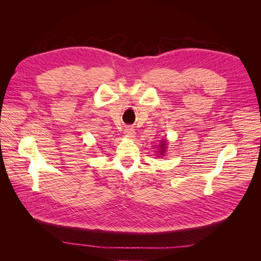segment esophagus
<instances>
[{
  "instance_id": "34e87169",
  "label": "esophagus",
  "mask_w": 261,
  "mask_h": 261,
  "mask_svg": "<svg viewBox=\"0 0 261 261\" xmlns=\"http://www.w3.org/2000/svg\"><path fill=\"white\" fill-rule=\"evenodd\" d=\"M124 134H125V136L126 137H128V138H133V137H135V129H134L133 127H126V129L124 130Z\"/></svg>"
}]
</instances>
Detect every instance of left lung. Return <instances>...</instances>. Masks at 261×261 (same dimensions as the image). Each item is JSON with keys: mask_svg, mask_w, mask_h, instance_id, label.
Wrapping results in <instances>:
<instances>
[{"mask_svg": "<svg viewBox=\"0 0 261 261\" xmlns=\"http://www.w3.org/2000/svg\"><path fill=\"white\" fill-rule=\"evenodd\" d=\"M167 141H165V138H163L161 141H160V145H159V153L161 155L164 154L165 152V149H167Z\"/></svg>", "mask_w": 261, "mask_h": 261, "instance_id": "obj_1", "label": "left lung"}]
</instances>
